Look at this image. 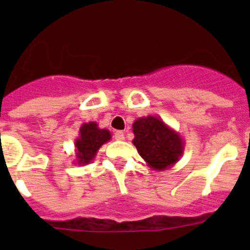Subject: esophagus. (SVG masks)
Listing matches in <instances>:
<instances>
[{
  "label": "esophagus",
  "instance_id": "1",
  "mask_svg": "<svg viewBox=\"0 0 250 250\" xmlns=\"http://www.w3.org/2000/svg\"><path fill=\"white\" fill-rule=\"evenodd\" d=\"M114 138H115V140H124V139H125V135H124L123 131H120V130H119V131H115Z\"/></svg>",
  "mask_w": 250,
  "mask_h": 250
}]
</instances>
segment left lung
Listing matches in <instances>:
<instances>
[{"instance_id": "obj_1", "label": "left lung", "mask_w": 250, "mask_h": 250, "mask_svg": "<svg viewBox=\"0 0 250 250\" xmlns=\"http://www.w3.org/2000/svg\"><path fill=\"white\" fill-rule=\"evenodd\" d=\"M134 145L140 156L156 170L175 164L183 154L180 136L163 123L161 119L146 116L132 125Z\"/></svg>"}]
</instances>
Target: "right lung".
Returning <instances> with one entry per match:
<instances>
[{"label": "right lung", "instance_id": "add662e5", "mask_svg": "<svg viewBox=\"0 0 250 250\" xmlns=\"http://www.w3.org/2000/svg\"><path fill=\"white\" fill-rule=\"evenodd\" d=\"M110 140V132L99 129L95 123L83 124L80 129V136L76 140L77 160L79 164H89L96 155V151L106 141Z\"/></svg>", "mask_w": 250, "mask_h": 250}]
</instances>
